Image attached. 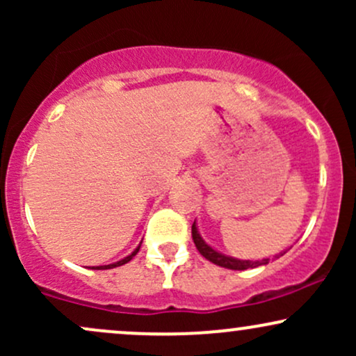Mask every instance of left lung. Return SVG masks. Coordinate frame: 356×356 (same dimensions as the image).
<instances>
[{
	"instance_id": "left-lung-1",
	"label": "left lung",
	"mask_w": 356,
	"mask_h": 356,
	"mask_svg": "<svg viewBox=\"0 0 356 356\" xmlns=\"http://www.w3.org/2000/svg\"><path fill=\"white\" fill-rule=\"evenodd\" d=\"M192 239H194V244H195V248H197V251L201 252V254L206 257L207 261L218 264V266H220V268L234 269V271H244V269L257 268V266H263V264L269 263V257H264V259L249 261V259H238V257H232V256L222 254V252L216 251V249L211 248L209 244L202 239V236L199 234L197 226H195V220H194V224H192ZM284 252L286 251H281L280 254H276L275 257L283 256Z\"/></svg>"
}]
</instances>
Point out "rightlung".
Listing matches in <instances>:
<instances>
[{
	"mask_svg": "<svg viewBox=\"0 0 356 356\" xmlns=\"http://www.w3.org/2000/svg\"><path fill=\"white\" fill-rule=\"evenodd\" d=\"M142 244V243H140ZM140 244H138V246L134 249V252L132 254H129V256H125L124 259H120V261H117V263H112V264H104V266H92L93 269H112V268H117V266H122V264H125V263H129L130 259H132L134 256L137 254L138 252V249H140Z\"/></svg>",
	"mask_w": 356,
	"mask_h": 356,
	"instance_id": "obj_1",
	"label": "right lung"
}]
</instances>
